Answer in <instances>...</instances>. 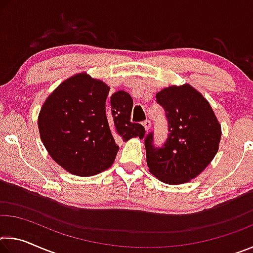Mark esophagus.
<instances>
[{"label": "esophagus", "instance_id": "esophagus-1", "mask_svg": "<svg viewBox=\"0 0 253 253\" xmlns=\"http://www.w3.org/2000/svg\"><path fill=\"white\" fill-rule=\"evenodd\" d=\"M143 126L145 127V129L148 130L149 128H151V122H149L148 119H146V121H144V122H143Z\"/></svg>", "mask_w": 253, "mask_h": 253}]
</instances>
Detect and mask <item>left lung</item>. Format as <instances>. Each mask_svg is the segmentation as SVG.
I'll list each match as a JSON object with an SVG mask.
<instances>
[{
  "instance_id": "left-lung-1",
  "label": "left lung",
  "mask_w": 253,
  "mask_h": 253,
  "mask_svg": "<svg viewBox=\"0 0 253 253\" xmlns=\"http://www.w3.org/2000/svg\"><path fill=\"white\" fill-rule=\"evenodd\" d=\"M156 100L165 109L169 134L161 148L154 147L153 132L145 138L149 172L169 185L187 183L216 155L221 125L209 101L188 84L162 89Z\"/></svg>"
}]
</instances>
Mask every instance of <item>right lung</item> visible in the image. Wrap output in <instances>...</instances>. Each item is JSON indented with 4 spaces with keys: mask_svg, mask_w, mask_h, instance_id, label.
I'll return each instance as SVG.
<instances>
[{
    "mask_svg": "<svg viewBox=\"0 0 253 253\" xmlns=\"http://www.w3.org/2000/svg\"><path fill=\"white\" fill-rule=\"evenodd\" d=\"M85 72L62 81L46 98L38 117L40 138L51 158L77 176H93L116 158L117 142L143 138V125L130 122L132 99L113 93Z\"/></svg>",
    "mask_w": 253,
    "mask_h": 253,
    "instance_id": "right-lung-1",
    "label": "right lung"
}]
</instances>
